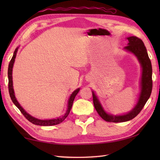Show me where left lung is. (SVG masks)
<instances>
[{"label":"left lung","mask_w":160,"mask_h":160,"mask_svg":"<svg viewBox=\"0 0 160 160\" xmlns=\"http://www.w3.org/2000/svg\"><path fill=\"white\" fill-rule=\"evenodd\" d=\"M127 40L128 41V45L126 46L124 49L127 52L133 53L137 57L142 67L141 91L140 97L137 104L129 113L122 115H113L105 112L96 95L92 91L94 107L100 116L107 122H123L133 119L140 113L151 94L152 87V65L146 47L143 41L136 36L128 37Z\"/></svg>","instance_id":"1"}]
</instances>
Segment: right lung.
<instances>
[{
	"instance_id": "1",
	"label": "right lung",
	"mask_w": 160,
	"mask_h": 160,
	"mask_svg": "<svg viewBox=\"0 0 160 160\" xmlns=\"http://www.w3.org/2000/svg\"><path fill=\"white\" fill-rule=\"evenodd\" d=\"M18 47L15 49L14 52H13V55L12 56V58L10 60V62L9 64V67H8V79H9V84H8V88H9V96L10 98L13 102V103L16 106L18 107V109L20 111V112L23 114L24 116H25L27 120H28L30 122H32V124H36V125H39V126H53V125H56L58 124L61 122H62L65 118L68 116L69 112L71 111V108L72 107L73 100L75 99V97L76 96L77 93L79 92L80 91V88H78L76 90H75L72 94L71 95V96L69 99V101H68V107H67V110L66 111L65 114L62 115V117L60 118H58L56 119H53V120H39V119H37L34 117H32V115H30L29 113H27V112L23 109V108L20 106V104L18 102L16 98L15 97L14 95V91H13V81H12V69H13V63H14L15 58L16 56V53L18 52Z\"/></svg>"
}]
</instances>
